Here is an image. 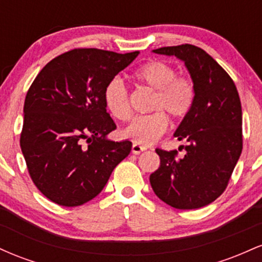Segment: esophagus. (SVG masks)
<instances>
[{
    "mask_svg": "<svg viewBox=\"0 0 262 262\" xmlns=\"http://www.w3.org/2000/svg\"><path fill=\"white\" fill-rule=\"evenodd\" d=\"M145 150H146L145 146H141V145H139V144H133V146H132V152L135 155L140 154V152L145 151Z\"/></svg>",
    "mask_w": 262,
    "mask_h": 262,
    "instance_id": "obj_1",
    "label": "esophagus"
}]
</instances>
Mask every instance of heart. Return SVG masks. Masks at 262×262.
<instances>
[{
  "mask_svg": "<svg viewBox=\"0 0 262 262\" xmlns=\"http://www.w3.org/2000/svg\"><path fill=\"white\" fill-rule=\"evenodd\" d=\"M133 77L140 85L154 91L149 104V111L152 113L134 118L123 134L137 144L148 145L160 139L166 132L167 117L181 121L191 112L196 101V87L191 77L177 75L176 69L162 60H152L141 65L134 71ZM103 100L114 119L128 122L132 118L130 98L122 79L113 77L107 83Z\"/></svg>",
  "mask_w": 262,
  "mask_h": 262,
  "instance_id": "b5f03b06",
  "label": "heart"
}]
</instances>
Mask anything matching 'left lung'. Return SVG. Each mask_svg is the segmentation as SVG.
<instances>
[{
	"mask_svg": "<svg viewBox=\"0 0 262 262\" xmlns=\"http://www.w3.org/2000/svg\"><path fill=\"white\" fill-rule=\"evenodd\" d=\"M154 53L185 61L194 87L193 108L175 137L186 139L185 156L156 149L160 167L150 175L155 194L177 209L212 203L227 188L243 150V113L239 93L229 74L208 53L192 44L164 47Z\"/></svg>",
	"mask_w": 262,
	"mask_h": 262,
	"instance_id": "8db88e82",
	"label": "left lung"
}]
</instances>
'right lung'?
<instances>
[{"instance_id": "obj_1", "label": "right lung", "mask_w": 262, "mask_h": 262, "mask_svg": "<svg viewBox=\"0 0 262 262\" xmlns=\"http://www.w3.org/2000/svg\"><path fill=\"white\" fill-rule=\"evenodd\" d=\"M138 54L69 50L48 62L29 87L20 149L33 183L52 202L77 207L93 200L130 152V141L106 139L117 125L103 92Z\"/></svg>"}]
</instances>
